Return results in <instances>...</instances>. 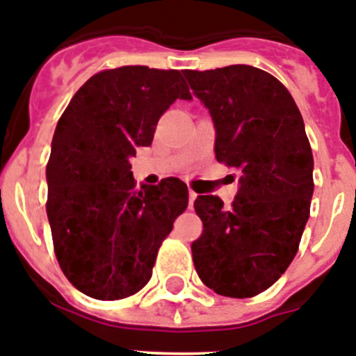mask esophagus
Wrapping results in <instances>:
<instances>
[{"label":"esophagus","instance_id":"esophagus-1","mask_svg":"<svg viewBox=\"0 0 356 356\" xmlns=\"http://www.w3.org/2000/svg\"><path fill=\"white\" fill-rule=\"evenodd\" d=\"M196 196H197V194L194 193V191H191V188H188V209L193 207V203H194V200H196Z\"/></svg>","mask_w":356,"mask_h":356}]
</instances>
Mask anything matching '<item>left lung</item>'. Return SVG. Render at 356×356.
Here are the masks:
<instances>
[{
	"instance_id": "obj_1",
	"label": "left lung",
	"mask_w": 356,
	"mask_h": 356,
	"mask_svg": "<svg viewBox=\"0 0 356 356\" xmlns=\"http://www.w3.org/2000/svg\"><path fill=\"white\" fill-rule=\"evenodd\" d=\"M209 108L216 159L238 171L229 209L221 197L197 196L203 234L193 242L201 282L228 298L271 287L298 253L314 194V156L291 92L253 65L185 71Z\"/></svg>"
}]
</instances>
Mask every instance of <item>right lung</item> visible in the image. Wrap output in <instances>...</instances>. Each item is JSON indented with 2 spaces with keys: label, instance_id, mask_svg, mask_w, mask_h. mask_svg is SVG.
<instances>
[{
  "label": "right lung",
  "instance_id": "1",
  "mask_svg": "<svg viewBox=\"0 0 356 356\" xmlns=\"http://www.w3.org/2000/svg\"><path fill=\"white\" fill-rule=\"evenodd\" d=\"M176 99H193L180 71L124 65L85 81L56 124L46 212L62 271L90 298L139 292L187 209L181 180L137 187L130 171L135 147L149 146Z\"/></svg>",
  "mask_w": 356,
  "mask_h": 356
}]
</instances>
